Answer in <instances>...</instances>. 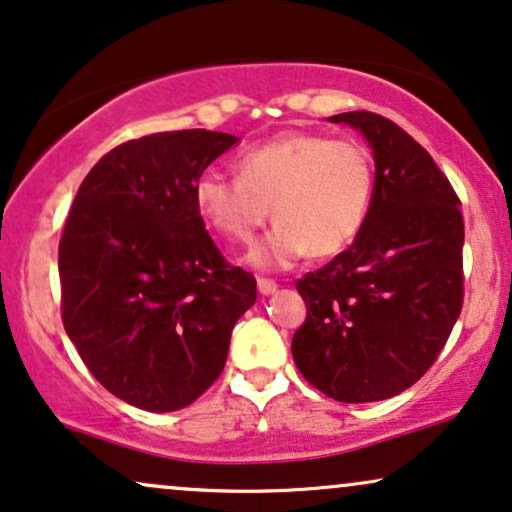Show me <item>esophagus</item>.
Returning <instances> with one entry per match:
<instances>
[{
  "label": "esophagus",
  "mask_w": 512,
  "mask_h": 512,
  "mask_svg": "<svg viewBox=\"0 0 512 512\" xmlns=\"http://www.w3.org/2000/svg\"><path fill=\"white\" fill-rule=\"evenodd\" d=\"M276 288H278V283L274 281V278H264V276L257 278V290H260L262 295L276 293Z\"/></svg>",
  "instance_id": "1"
}]
</instances>
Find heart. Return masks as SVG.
<instances>
[{
	"label": "heart",
	"mask_w": 512,
	"mask_h": 512,
	"mask_svg": "<svg viewBox=\"0 0 512 512\" xmlns=\"http://www.w3.org/2000/svg\"><path fill=\"white\" fill-rule=\"evenodd\" d=\"M236 177L205 172L196 205L224 238L250 243L274 212L276 226L250 262L286 269L300 257L338 255L364 229L373 203L371 151L357 139L286 132L241 153Z\"/></svg>",
	"instance_id": "b5f03b06"
}]
</instances>
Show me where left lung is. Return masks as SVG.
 I'll use <instances>...</instances> for the list:
<instances>
[{
    "mask_svg": "<svg viewBox=\"0 0 512 512\" xmlns=\"http://www.w3.org/2000/svg\"><path fill=\"white\" fill-rule=\"evenodd\" d=\"M373 146L375 191L354 243L295 283L307 319L293 359L345 404L390 399L428 373L463 309V215L432 155L378 113L333 115Z\"/></svg>",
    "mask_w": 512,
    "mask_h": 512,
    "instance_id": "8db88e82",
    "label": "left lung"
}]
</instances>
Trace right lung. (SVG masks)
Masks as SVG:
<instances>
[{
    "instance_id": "1",
    "label": "right lung",
    "mask_w": 512,
    "mask_h": 512,
    "mask_svg": "<svg viewBox=\"0 0 512 512\" xmlns=\"http://www.w3.org/2000/svg\"><path fill=\"white\" fill-rule=\"evenodd\" d=\"M236 141L208 129L125 141L70 205L58 243L63 326L89 373L139 409L193 404L257 300L255 276L224 260L193 196Z\"/></svg>"
}]
</instances>
